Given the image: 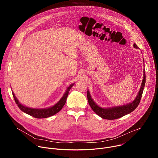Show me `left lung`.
Returning a JSON list of instances; mask_svg holds the SVG:
<instances>
[{
    "label": "left lung",
    "instance_id": "8db88e82",
    "mask_svg": "<svg viewBox=\"0 0 158 158\" xmlns=\"http://www.w3.org/2000/svg\"><path fill=\"white\" fill-rule=\"evenodd\" d=\"M133 47L135 48H139V47L137 46L135 43L133 44ZM143 62H144V60H143ZM143 80L141 84V86L140 88L139 91L137 93V96L135 97V99L131 102L128 103L124 105L108 107V108H102L98 106L94 101L93 98L91 97L89 90L88 89V92H87L88 100L92 110L100 117L105 119H108V120H114V119L118 118L133 112L137 107V106L140 103L143 88L145 86V69H143Z\"/></svg>",
    "mask_w": 158,
    "mask_h": 158
}]
</instances>
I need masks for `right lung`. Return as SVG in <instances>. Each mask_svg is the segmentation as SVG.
<instances>
[{
	"instance_id": "obj_1",
	"label": "right lung",
	"mask_w": 158,
	"mask_h": 158,
	"mask_svg": "<svg viewBox=\"0 0 158 158\" xmlns=\"http://www.w3.org/2000/svg\"><path fill=\"white\" fill-rule=\"evenodd\" d=\"M74 85L75 83H73L69 85V86L66 89V92L63 94V97L56 104H55L52 106L45 108H30V107L24 106L18 100V98L15 96L13 90H12V93H13V95L16 103L18 105V107L23 112L37 118H43L49 117L50 116H52L56 114L63 108V107L66 103L69 90H70V89Z\"/></svg>"
}]
</instances>
